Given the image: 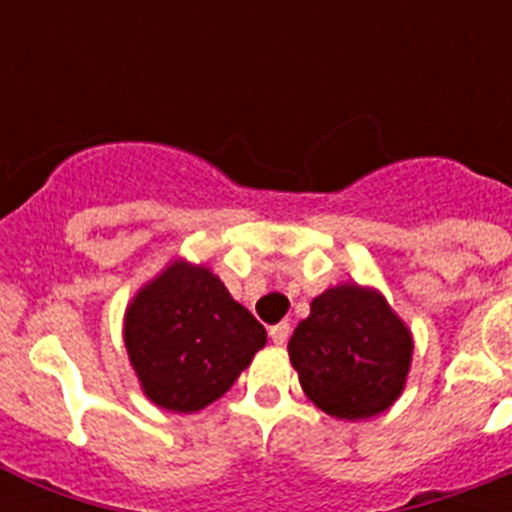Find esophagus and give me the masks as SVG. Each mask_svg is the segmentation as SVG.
Here are the masks:
<instances>
[{"label":"esophagus","mask_w":512,"mask_h":512,"mask_svg":"<svg viewBox=\"0 0 512 512\" xmlns=\"http://www.w3.org/2000/svg\"><path fill=\"white\" fill-rule=\"evenodd\" d=\"M289 333H292V328H289V323H277V325H271V328H269L271 341L277 343V346H284V343H287Z\"/></svg>","instance_id":"34e87169"}]
</instances>
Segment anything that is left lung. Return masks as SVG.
<instances>
[{
  "instance_id": "left-lung-1",
  "label": "left lung",
  "mask_w": 512,
  "mask_h": 512,
  "mask_svg": "<svg viewBox=\"0 0 512 512\" xmlns=\"http://www.w3.org/2000/svg\"><path fill=\"white\" fill-rule=\"evenodd\" d=\"M413 333L377 287L343 282L310 302L289 338L307 400L338 420L384 413L405 390Z\"/></svg>"
}]
</instances>
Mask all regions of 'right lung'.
<instances>
[{
  "instance_id": "right-lung-1",
  "label": "right lung",
  "mask_w": 512,
  "mask_h": 512,
  "mask_svg": "<svg viewBox=\"0 0 512 512\" xmlns=\"http://www.w3.org/2000/svg\"><path fill=\"white\" fill-rule=\"evenodd\" d=\"M122 341L153 405L197 413L233 387L266 330L210 266L171 259L125 307Z\"/></svg>"
}]
</instances>
